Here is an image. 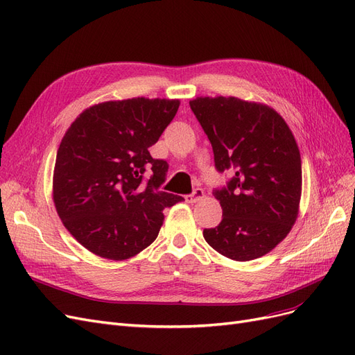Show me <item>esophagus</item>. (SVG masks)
I'll list each match as a JSON object with an SVG mask.
<instances>
[{"instance_id":"obj_1","label":"esophagus","mask_w":355,"mask_h":355,"mask_svg":"<svg viewBox=\"0 0 355 355\" xmlns=\"http://www.w3.org/2000/svg\"><path fill=\"white\" fill-rule=\"evenodd\" d=\"M203 198H205V193H203V190H202V189L193 190V193H191V194H186V196H184L186 202H189V203H196V202L202 200Z\"/></svg>"}]
</instances>
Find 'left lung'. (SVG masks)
I'll return each instance as SVG.
<instances>
[{
    "instance_id": "1",
    "label": "left lung",
    "mask_w": 355,
    "mask_h": 355,
    "mask_svg": "<svg viewBox=\"0 0 355 355\" xmlns=\"http://www.w3.org/2000/svg\"><path fill=\"white\" fill-rule=\"evenodd\" d=\"M190 109L211 141L216 171L234 173L214 190L223 220L205 228V240L234 261L268 254L298 216L302 168L292 131L274 109L236 97H198Z\"/></svg>"
}]
</instances>
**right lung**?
I'll return each instance as SVG.
<instances>
[{
  "label": "right lung",
  "mask_w": 355,
  "mask_h": 355,
  "mask_svg": "<svg viewBox=\"0 0 355 355\" xmlns=\"http://www.w3.org/2000/svg\"><path fill=\"white\" fill-rule=\"evenodd\" d=\"M180 100L128 98L84 110L55 156L53 199L64 227L101 258L128 259L161 230L165 208L182 200L161 190L168 162L153 146L174 119ZM148 167L153 174H144Z\"/></svg>",
  "instance_id": "right-lung-1"
}]
</instances>
